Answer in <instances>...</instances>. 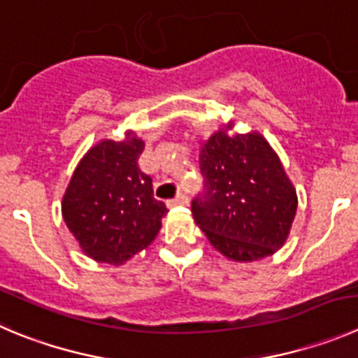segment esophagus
Returning <instances> with one entry per match:
<instances>
[{
  "instance_id": "esophagus-1",
  "label": "esophagus",
  "mask_w": 358,
  "mask_h": 358,
  "mask_svg": "<svg viewBox=\"0 0 358 358\" xmlns=\"http://www.w3.org/2000/svg\"><path fill=\"white\" fill-rule=\"evenodd\" d=\"M189 203V198L185 194H178L175 199L168 201V206H178V205H187Z\"/></svg>"
}]
</instances>
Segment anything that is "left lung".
Segmentation results:
<instances>
[{
    "label": "left lung",
    "mask_w": 358,
    "mask_h": 358,
    "mask_svg": "<svg viewBox=\"0 0 358 358\" xmlns=\"http://www.w3.org/2000/svg\"><path fill=\"white\" fill-rule=\"evenodd\" d=\"M233 122L203 145V194L192 201L194 222L220 255L258 262L285 245L296 213V190L259 132L229 136Z\"/></svg>",
    "instance_id": "8db88e82"
}]
</instances>
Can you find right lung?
Segmentation results:
<instances>
[{"label": "right lung", "mask_w": 358, "mask_h": 358, "mask_svg": "<svg viewBox=\"0 0 358 358\" xmlns=\"http://www.w3.org/2000/svg\"><path fill=\"white\" fill-rule=\"evenodd\" d=\"M145 141L102 139L88 150L70 178L62 213L86 256L123 265L155 240L168 208L153 198L152 178L139 169Z\"/></svg>", "instance_id": "right-lung-1"}]
</instances>
